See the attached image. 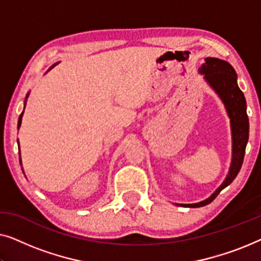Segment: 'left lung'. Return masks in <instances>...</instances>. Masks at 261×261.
<instances>
[{
  "mask_svg": "<svg viewBox=\"0 0 261 261\" xmlns=\"http://www.w3.org/2000/svg\"><path fill=\"white\" fill-rule=\"evenodd\" d=\"M205 63L199 67V73L204 74V80L212 87L226 107L230 119L231 128V164L226 179L217 188V190L204 201L194 204H177L185 208H199L212 203L216 196L228 187L238 176L244 162L246 145L248 141L249 122L246 112V99L244 92L238 87V76L229 63L219 58H205Z\"/></svg>",
  "mask_w": 261,
  "mask_h": 261,
  "instance_id": "8db88e82",
  "label": "left lung"
}]
</instances>
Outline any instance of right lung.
<instances>
[{"label": "right lung", "mask_w": 261, "mask_h": 261, "mask_svg": "<svg viewBox=\"0 0 261 261\" xmlns=\"http://www.w3.org/2000/svg\"><path fill=\"white\" fill-rule=\"evenodd\" d=\"M57 64H58V63H56L55 64V65H52L51 67H49V69H48V71L49 70H51L52 69V67H55L56 65H57ZM28 95H30V92H28V94H27V96H26V101H27V97H28ZM24 106H26V102H24ZM22 115H23V112L22 113H21V115H20V117H19V122H17V128H20V126H21V121H22ZM21 160V159H20Z\"/></svg>", "instance_id": "obj_1"}]
</instances>
